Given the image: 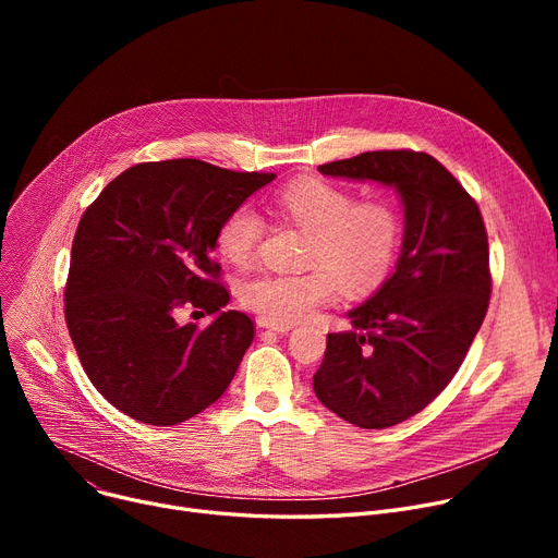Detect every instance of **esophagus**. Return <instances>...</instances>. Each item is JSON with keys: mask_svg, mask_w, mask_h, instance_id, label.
Returning a JSON list of instances; mask_svg holds the SVG:
<instances>
[{"mask_svg": "<svg viewBox=\"0 0 558 558\" xmlns=\"http://www.w3.org/2000/svg\"><path fill=\"white\" fill-rule=\"evenodd\" d=\"M259 326L262 328H269V330H274L278 335H284V332H289L291 328H294V324H276V320H267V318H259Z\"/></svg>", "mask_w": 558, "mask_h": 558, "instance_id": "34e87169", "label": "esophagus"}]
</instances>
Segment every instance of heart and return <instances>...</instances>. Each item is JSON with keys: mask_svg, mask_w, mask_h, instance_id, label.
Instances as JSON below:
<instances>
[{"mask_svg": "<svg viewBox=\"0 0 558 558\" xmlns=\"http://www.w3.org/2000/svg\"><path fill=\"white\" fill-rule=\"evenodd\" d=\"M284 217L310 232L303 274H262L242 287V301L262 318L296 324L328 303L337 280L362 294L387 278L398 253L400 230L385 203H355V196L318 179L291 183L280 196ZM262 238V219L251 205L234 208L217 230L219 253L234 264H251Z\"/></svg>", "mask_w": 558, "mask_h": 558, "instance_id": "b5f03b06", "label": "heart"}]
</instances>
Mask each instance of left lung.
I'll return each instance as SVG.
<instances>
[{
    "instance_id": "8db88e82",
    "label": "left lung",
    "mask_w": 558,
    "mask_h": 558,
    "mask_svg": "<svg viewBox=\"0 0 558 558\" xmlns=\"http://www.w3.org/2000/svg\"><path fill=\"white\" fill-rule=\"evenodd\" d=\"M332 179L393 187L404 210L393 274L328 335L314 393L339 418L385 429L441 393L471 348L490 299L488 240L477 203L436 158L366 151L320 165Z\"/></svg>"
}]
</instances>
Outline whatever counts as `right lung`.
<instances>
[{"instance_id":"right-lung-1","label":"right lung","mask_w":558,"mask_h":558,"mask_svg":"<svg viewBox=\"0 0 558 558\" xmlns=\"http://www.w3.org/2000/svg\"><path fill=\"white\" fill-rule=\"evenodd\" d=\"M274 179L194 158L140 162L83 213L65 320L90 383L126 416L179 425L228 389L255 330L244 312L223 310L217 230ZM183 306L214 324L181 325Z\"/></svg>"}]
</instances>
